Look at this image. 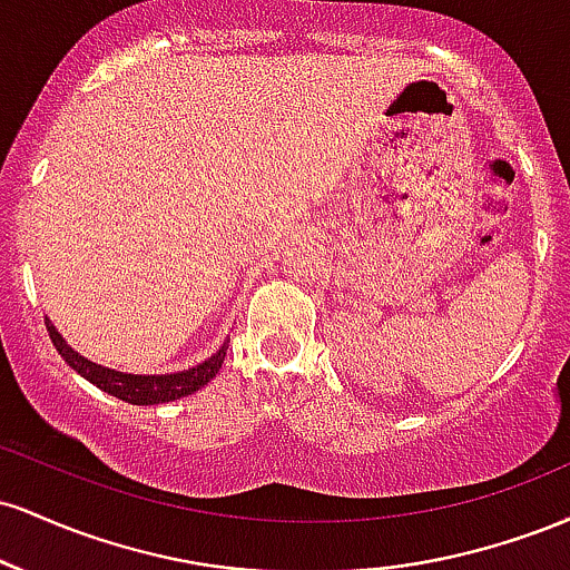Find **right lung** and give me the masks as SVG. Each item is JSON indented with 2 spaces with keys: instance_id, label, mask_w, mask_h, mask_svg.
Returning a JSON list of instances; mask_svg holds the SVG:
<instances>
[{
  "instance_id": "add662e5",
  "label": "right lung",
  "mask_w": 570,
  "mask_h": 570,
  "mask_svg": "<svg viewBox=\"0 0 570 570\" xmlns=\"http://www.w3.org/2000/svg\"><path fill=\"white\" fill-rule=\"evenodd\" d=\"M45 326H48L56 351L61 353L63 362H67L71 370L80 372L85 381L94 383L96 389L107 391V394L122 399V402L128 404H163L195 394V391L203 389L212 377H217L227 353V343H222L219 351L214 353L212 358H206V362L195 364V367L189 370L174 372V375H128V372L101 367V364L80 356L71 345H67V340L58 335V330L50 324V318H45Z\"/></svg>"
}]
</instances>
